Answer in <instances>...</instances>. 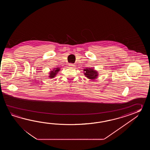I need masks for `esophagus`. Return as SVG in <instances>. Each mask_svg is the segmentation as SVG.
<instances>
[{"label":"esophagus","instance_id":"esophagus-1","mask_svg":"<svg viewBox=\"0 0 150 150\" xmlns=\"http://www.w3.org/2000/svg\"><path fill=\"white\" fill-rule=\"evenodd\" d=\"M69 66H70L71 67H74V64H69Z\"/></svg>","mask_w":150,"mask_h":150}]
</instances>
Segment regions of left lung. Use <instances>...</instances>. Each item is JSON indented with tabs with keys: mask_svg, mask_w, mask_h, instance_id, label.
Masks as SVG:
<instances>
[{
	"mask_svg": "<svg viewBox=\"0 0 150 150\" xmlns=\"http://www.w3.org/2000/svg\"><path fill=\"white\" fill-rule=\"evenodd\" d=\"M83 71H85V76L90 79H96L98 76L97 71H96L95 70L92 68H86L83 70Z\"/></svg>",
	"mask_w": 150,
	"mask_h": 150,
	"instance_id": "8db88e82",
	"label": "left lung"
}]
</instances>
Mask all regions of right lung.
<instances>
[{
  "label": "right lung",
  "instance_id": "obj_1",
  "mask_svg": "<svg viewBox=\"0 0 150 150\" xmlns=\"http://www.w3.org/2000/svg\"><path fill=\"white\" fill-rule=\"evenodd\" d=\"M60 70L59 68L57 67V68H56L54 69V70L51 71H50V75H49V77L51 78H53L54 76H56V74H57L58 72H59V71Z\"/></svg>",
  "mask_w": 150,
  "mask_h": 150
}]
</instances>
